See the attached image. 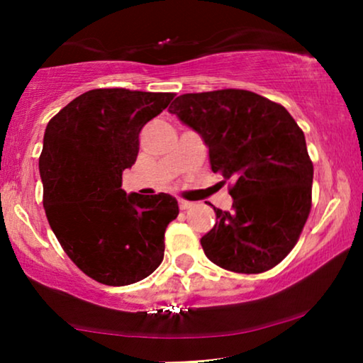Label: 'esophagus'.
Listing matches in <instances>:
<instances>
[{"mask_svg":"<svg viewBox=\"0 0 363 363\" xmlns=\"http://www.w3.org/2000/svg\"><path fill=\"white\" fill-rule=\"evenodd\" d=\"M178 206H180V210H188V208L193 206V203L186 200H178Z\"/></svg>","mask_w":363,"mask_h":363,"instance_id":"obj_1","label":"esophagus"}]
</instances>
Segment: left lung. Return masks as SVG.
<instances>
[{
	"label": "left lung",
	"instance_id": "8db88e82",
	"mask_svg": "<svg viewBox=\"0 0 363 363\" xmlns=\"http://www.w3.org/2000/svg\"><path fill=\"white\" fill-rule=\"evenodd\" d=\"M168 111L200 133L211 170L235 180L231 211L213 206L216 223L201 238L208 259L242 274L279 264L311 213L304 132L281 104L242 89L183 94Z\"/></svg>",
	"mask_w": 363,
	"mask_h": 363
}]
</instances>
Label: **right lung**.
Listing matches in <instances>:
<instances>
[{"label":"right lung","instance_id":"right-lung-1","mask_svg":"<svg viewBox=\"0 0 363 363\" xmlns=\"http://www.w3.org/2000/svg\"><path fill=\"white\" fill-rule=\"evenodd\" d=\"M173 97L94 89L61 108L44 132L39 173L48 221L74 264L102 284H133L163 259L178 203L167 193L127 195L122 172L137 160L143 125Z\"/></svg>","mask_w":363,"mask_h":363}]
</instances>
